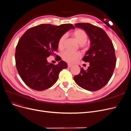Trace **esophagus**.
Masks as SVG:
<instances>
[{
	"label": "esophagus",
	"mask_w": 131,
	"mask_h": 131,
	"mask_svg": "<svg viewBox=\"0 0 131 131\" xmlns=\"http://www.w3.org/2000/svg\"><path fill=\"white\" fill-rule=\"evenodd\" d=\"M72 66V65L70 64H68V67H71Z\"/></svg>",
	"instance_id": "1"
}]
</instances>
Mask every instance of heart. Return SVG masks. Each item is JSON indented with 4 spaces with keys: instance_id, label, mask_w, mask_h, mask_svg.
Returning <instances> with one entry per match:
<instances>
[{
    "instance_id": "1",
    "label": "heart",
    "mask_w": 131,
    "mask_h": 131,
    "mask_svg": "<svg viewBox=\"0 0 131 131\" xmlns=\"http://www.w3.org/2000/svg\"><path fill=\"white\" fill-rule=\"evenodd\" d=\"M71 35L76 39V40L80 44V47L83 49L88 48V45L86 41L88 38L87 33L83 29H77L72 32ZM66 36L65 34L62 35L58 39L57 42L58 48L62 50L64 48V43ZM62 59L68 63H74L78 59L80 58L81 54L79 52H72L70 51H65L61 55Z\"/></svg>"
}]
</instances>
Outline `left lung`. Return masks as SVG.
<instances>
[{"mask_svg": "<svg viewBox=\"0 0 131 131\" xmlns=\"http://www.w3.org/2000/svg\"><path fill=\"white\" fill-rule=\"evenodd\" d=\"M84 30L91 40V47L82 59L89 62L88 70L81 69L74 80L85 90L95 91L105 86L111 79L116 64L115 48L112 41L105 31L90 23L75 24Z\"/></svg>", "mask_w": 131, "mask_h": 131, "instance_id": "8db88e82", "label": "left lung"}]
</instances>
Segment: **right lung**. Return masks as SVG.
Returning <instances> with one entry per match:
<instances>
[{
	"mask_svg": "<svg viewBox=\"0 0 131 131\" xmlns=\"http://www.w3.org/2000/svg\"><path fill=\"white\" fill-rule=\"evenodd\" d=\"M74 28L71 24H42L27 30L20 37L16 47L15 63L26 85L34 90L43 91L56 83L60 72L67 68V64L61 60L54 65L48 63L47 58L51 55L57 56L54 52L58 49V39Z\"/></svg>",
	"mask_w": 131,
	"mask_h": 131,
	"instance_id": "right-lung-1",
	"label": "right lung"
}]
</instances>
